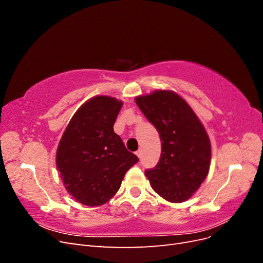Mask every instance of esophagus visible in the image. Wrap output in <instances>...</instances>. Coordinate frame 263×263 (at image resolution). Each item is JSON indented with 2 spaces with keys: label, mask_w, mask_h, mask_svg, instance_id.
<instances>
[{
  "label": "esophagus",
  "mask_w": 263,
  "mask_h": 263,
  "mask_svg": "<svg viewBox=\"0 0 263 263\" xmlns=\"http://www.w3.org/2000/svg\"><path fill=\"white\" fill-rule=\"evenodd\" d=\"M136 155H137V157H138V158H140V157H141V150H140V149L136 151Z\"/></svg>",
  "instance_id": "34e87169"
}]
</instances>
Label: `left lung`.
I'll list each match as a JSON object with an SVG mask.
<instances>
[{"label": "left lung", "mask_w": 263, "mask_h": 263, "mask_svg": "<svg viewBox=\"0 0 263 263\" xmlns=\"http://www.w3.org/2000/svg\"><path fill=\"white\" fill-rule=\"evenodd\" d=\"M135 102L161 140L160 159L145 171L151 187L172 203L189 200L210 170L211 142L204 126L172 91H155Z\"/></svg>", "instance_id": "8db88e82"}]
</instances>
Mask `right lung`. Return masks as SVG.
Masks as SVG:
<instances>
[{"instance_id":"1","label":"right lung","mask_w":263,"mask_h":263,"mask_svg":"<svg viewBox=\"0 0 263 263\" xmlns=\"http://www.w3.org/2000/svg\"><path fill=\"white\" fill-rule=\"evenodd\" d=\"M123 103L95 97L77 110L62 135L55 156L57 169L76 201L99 206L121 187L125 173L138 162L113 126Z\"/></svg>"}]
</instances>
